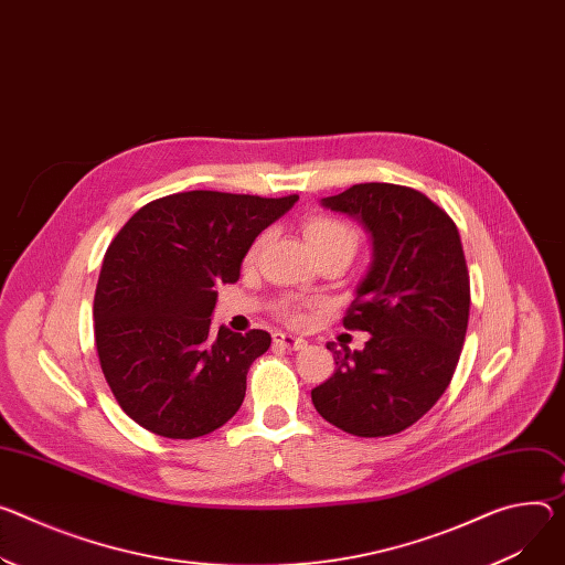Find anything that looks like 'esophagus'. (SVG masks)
I'll use <instances>...</instances> for the list:
<instances>
[{
    "label": "esophagus",
    "mask_w": 565,
    "mask_h": 565,
    "mask_svg": "<svg viewBox=\"0 0 565 565\" xmlns=\"http://www.w3.org/2000/svg\"><path fill=\"white\" fill-rule=\"evenodd\" d=\"M273 340H275L277 347L288 349V351H299V349L306 347V340H303V338H297V335H290V333H275Z\"/></svg>",
    "instance_id": "1"
}]
</instances>
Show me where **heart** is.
Listing matches in <instances>:
<instances>
[{
  "instance_id": "heart-1",
  "label": "heart",
  "mask_w": 565,
  "mask_h": 565,
  "mask_svg": "<svg viewBox=\"0 0 565 565\" xmlns=\"http://www.w3.org/2000/svg\"><path fill=\"white\" fill-rule=\"evenodd\" d=\"M301 230H303L306 243H309V247L316 254V259H320V256H327V254H342L351 259L355 247H358V232L347 221L335 218V216H311L303 221ZM281 313L288 320H297L299 306L286 303Z\"/></svg>"
}]
</instances>
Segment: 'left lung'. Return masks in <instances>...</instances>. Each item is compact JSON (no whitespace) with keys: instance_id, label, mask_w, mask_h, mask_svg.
Returning <instances> with one entry per match:
<instances>
[{"instance_id":"obj_1","label":"left lung","mask_w":565,"mask_h":565,"mask_svg":"<svg viewBox=\"0 0 565 565\" xmlns=\"http://www.w3.org/2000/svg\"><path fill=\"white\" fill-rule=\"evenodd\" d=\"M320 204L372 236V264L342 320L372 338L361 351L329 342L335 372L311 398L349 435H396L439 401L465 344L471 288L459 232L430 198L387 182L353 184Z\"/></svg>"}]
</instances>
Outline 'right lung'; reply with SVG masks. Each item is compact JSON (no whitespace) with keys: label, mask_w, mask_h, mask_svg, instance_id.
I'll use <instances>...</instances> for the list:
<instances>
[{"label":"right lung","mask_w":565,"mask_h":565,"mask_svg":"<svg viewBox=\"0 0 565 565\" xmlns=\"http://www.w3.org/2000/svg\"><path fill=\"white\" fill-rule=\"evenodd\" d=\"M299 195L184 191L148 202L115 236L94 295L100 370L124 413L169 439L227 424L270 333L212 331L216 284H234L254 238Z\"/></svg>","instance_id":"right-lung-1"}]
</instances>
